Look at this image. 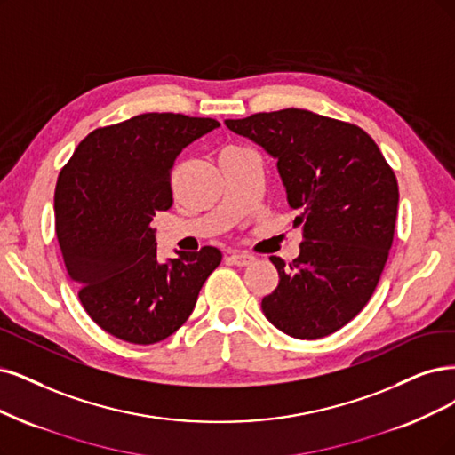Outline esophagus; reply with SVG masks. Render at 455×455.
<instances>
[{
	"mask_svg": "<svg viewBox=\"0 0 455 455\" xmlns=\"http://www.w3.org/2000/svg\"><path fill=\"white\" fill-rule=\"evenodd\" d=\"M228 262L234 266H249L251 262H255V257L249 253H232L228 257Z\"/></svg>",
	"mask_w": 455,
	"mask_h": 455,
	"instance_id": "esophagus-1",
	"label": "esophagus"
}]
</instances>
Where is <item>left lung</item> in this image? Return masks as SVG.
<instances>
[{
	"instance_id": "1",
	"label": "left lung",
	"mask_w": 455,
	"mask_h": 455,
	"mask_svg": "<svg viewBox=\"0 0 455 455\" xmlns=\"http://www.w3.org/2000/svg\"><path fill=\"white\" fill-rule=\"evenodd\" d=\"M227 127L277 159L304 242L292 264L270 257L277 289L262 311L296 339H321L373 296L394 242L399 189L379 146L358 125L301 108L259 112Z\"/></svg>"
}]
</instances>
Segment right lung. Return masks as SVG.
<instances>
[{
	"instance_id": "right-lung-1",
	"label": "right lung",
	"mask_w": 455,
	"mask_h": 455,
	"mask_svg": "<svg viewBox=\"0 0 455 455\" xmlns=\"http://www.w3.org/2000/svg\"><path fill=\"white\" fill-rule=\"evenodd\" d=\"M215 127L212 117L140 114L92 131L61 168L54 212L67 274L92 321L117 339L154 345L172 335L223 259L206 245L159 262L149 225L172 206L181 149Z\"/></svg>"
}]
</instances>
